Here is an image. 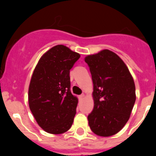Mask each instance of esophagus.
<instances>
[{
    "label": "esophagus",
    "mask_w": 156,
    "mask_h": 156,
    "mask_svg": "<svg viewBox=\"0 0 156 156\" xmlns=\"http://www.w3.org/2000/svg\"><path fill=\"white\" fill-rule=\"evenodd\" d=\"M84 97H85V94H81V95H80L79 96V98H80V99H83V98H84Z\"/></svg>",
    "instance_id": "34e87169"
}]
</instances>
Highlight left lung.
<instances>
[{"mask_svg": "<svg viewBox=\"0 0 156 156\" xmlns=\"http://www.w3.org/2000/svg\"><path fill=\"white\" fill-rule=\"evenodd\" d=\"M84 61L94 84L89 126L95 134L110 137L120 131L129 119L136 101L133 76L124 62L108 49L86 56Z\"/></svg>", "mask_w": 156, "mask_h": 156, "instance_id": "left-lung-1", "label": "left lung"}]
</instances>
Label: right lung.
Wrapping results in <instances>:
<instances>
[{
	"label": "right lung",
	"instance_id": "1",
	"mask_svg": "<svg viewBox=\"0 0 156 156\" xmlns=\"http://www.w3.org/2000/svg\"><path fill=\"white\" fill-rule=\"evenodd\" d=\"M80 57L68 47L56 45L41 56L34 69L29 106L37 124L47 133L61 134L73 125L78 98L70 90L69 70Z\"/></svg>",
	"mask_w": 156,
	"mask_h": 156
}]
</instances>
